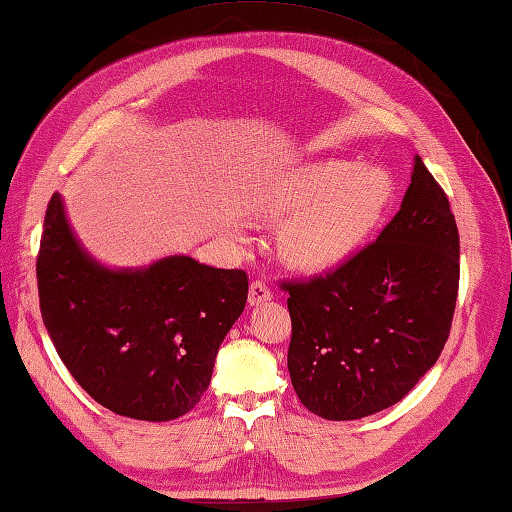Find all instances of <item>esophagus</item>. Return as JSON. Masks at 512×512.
Segmentation results:
<instances>
[{"mask_svg":"<svg viewBox=\"0 0 512 512\" xmlns=\"http://www.w3.org/2000/svg\"><path fill=\"white\" fill-rule=\"evenodd\" d=\"M271 289L265 280H254L252 285H249V304L258 306V304H265L267 300H271Z\"/></svg>","mask_w":512,"mask_h":512,"instance_id":"1","label":"esophagus"}]
</instances>
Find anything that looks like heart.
I'll list each match as a JSON object with an SVG mask.
<instances>
[{"label": "heart", "mask_w": 512, "mask_h": 512, "mask_svg": "<svg viewBox=\"0 0 512 512\" xmlns=\"http://www.w3.org/2000/svg\"><path fill=\"white\" fill-rule=\"evenodd\" d=\"M394 175L385 166L324 160L298 166L265 201L287 221L280 238L289 265L322 271L344 263L368 241L392 206Z\"/></svg>", "instance_id": "1"}]
</instances>
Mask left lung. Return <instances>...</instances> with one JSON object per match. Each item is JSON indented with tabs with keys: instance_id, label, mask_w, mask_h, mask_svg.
<instances>
[{
	"instance_id": "obj_1",
	"label": "left lung",
	"mask_w": 512,
	"mask_h": 512,
	"mask_svg": "<svg viewBox=\"0 0 512 512\" xmlns=\"http://www.w3.org/2000/svg\"><path fill=\"white\" fill-rule=\"evenodd\" d=\"M460 236L445 190L416 155L401 210L324 276L291 280L287 366L306 410L355 420L399 403L445 348Z\"/></svg>"
}]
</instances>
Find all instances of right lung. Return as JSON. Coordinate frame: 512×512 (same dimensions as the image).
Wrapping results in <instances>:
<instances>
[{"label": "right lung", "mask_w": 512, "mask_h": 512, "mask_svg": "<svg viewBox=\"0 0 512 512\" xmlns=\"http://www.w3.org/2000/svg\"><path fill=\"white\" fill-rule=\"evenodd\" d=\"M37 285L43 324L78 385L111 412L162 423L190 412L208 390L249 278L190 256L111 271L78 245L54 192Z\"/></svg>", "instance_id": "right-lung-1"}]
</instances>
